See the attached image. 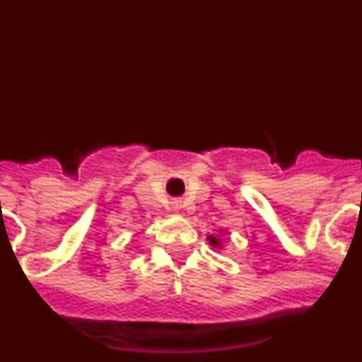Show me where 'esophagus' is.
Instances as JSON below:
<instances>
[{"label":"esophagus","mask_w":362,"mask_h":362,"mask_svg":"<svg viewBox=\"0 0 362 362\" xmlns=\"http://www.w3.org/2000/svg\"><path fill=\"white\" fill-rule=\"evenodd\" d=\"M174 210H179V201H174Z\"/></svg>","instance_id":"1"}]
</instances>
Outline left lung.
I'll list each match as a JSON object with an SVG mask.
<instances>
[{"label": "left lung", "mask_w": 362, "mask_h": 362, "mask_svg": "<svg viewBox=\"0 0 362 362\" xmlns=\"http://www.w3.org/2000/svg\"><path fill=\"white\" fill-rule=\"evenodd\" d=\"M226 233H228V230L219 228V232L217 233H210V235H206V239H209V245L214 246V248H223V239H225Z\"/></svg>", "instance_id": "obj_1"}]
</instances>
